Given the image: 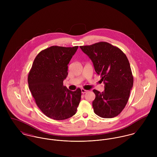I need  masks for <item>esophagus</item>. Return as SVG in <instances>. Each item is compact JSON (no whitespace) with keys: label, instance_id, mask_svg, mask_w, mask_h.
<instances>
[{"label":"esophagus","instance_id":"1","mask_svg":"<svg viewBox=\"0 0 157 157\" xmlns=\"http://www.w3.org/2000/svg\"><path fill=\"white\" fill-rule=\"evenodd\" d=\"M81 91H82V93H86V92H88L87 90H85V89H83V88H82V89L81 90Z\"/></svg>","mask_w":157,"mask_h":157}]
</instances>
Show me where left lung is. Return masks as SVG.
<instances>
[{"label": "left lung", "instance_id": "8db88e82", "mask_svg": "<svg viewBox=\"0 0 157 157\" xmlns=\"http://www.w3.org/2000/svg\"><path fill=\"white\" fill-rule=\"evenodd\" d=\"M92 60L95 72L105 84L102 92L94 90V111L100 117L117 116L125 108L133 87L134 77L129 60L118 48L105 42L80 46Z\"/></svg>", "mask_w": 157, "mask_h": 157}]
</instances>
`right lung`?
<instances>
[{"instance_id":"1","label":"right lung","mask_w":157,"mask_h":157,"mask_svg":"<svg viewBox=\"0 0 157 157\" xmlns=\"http://www.w3.org/2000/svg\"><path fill=\"white\" fill-rule=\"evenodd\" d=\"M78 46H52L40 51L29 72V89L40 111L49 118L62 120L77 112L82 91L63 86L67 65Z\"/></svg>"}]
</instances>
